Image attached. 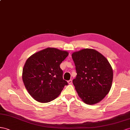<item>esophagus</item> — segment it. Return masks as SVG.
Returning a JSON list of instances; mask_svg holds the SVG:
<instances>
[{"mask_svg": "<svg viewBox=\"0 0 130 130\" xmlns=\"http://www.w3.org/2000/svg\"><path fill=\"white\" fill-rule=\"evenodd\" d=\"M68 84H69V85H71V84H72V79H70V80H69V81H68Z\"/></svg>", "mask_w": 130, "mask_h": 130, "instance_id": "1", "label": "esophagus"}]
</instances>
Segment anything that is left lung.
I'll use <instances>...</instances> for the list:
<instances>
[{
  "label": "left lung",
  "mask_w": 130,
  "mask_h": 130,
  "mask_svg": "<svg viewBox=\"0 0 130 130\" xmlns=\"http://www.w3.org/2000/svg\"><path fill=\"white\" fill-rule=\"evenodd\" d=\"M77 76L73 79L76 92L86 104L101 102L111 87L113 71L104 56L93 49H83L72 54Z\"/></svg>",
  "instance_id": "8db88e82"
}]
</instances>
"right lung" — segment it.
<instances>
[{
  "label": "right lung",
  "mask_w": 130,
  "mask_h": 130,
  "mask_svg": "<svg viewBox=\"0 0 130 130\" xmlns=\"http://www.w3.org/2000/svg\"><path fill=\"white\" fill-rule=\"evenodd\" d=\"M69 53L55 48L37 52L27 59L22 70V80L28 93L36 101L48 103L57 98L68 82L60 67Z\"/></svg>",
  "instance_id": "obj_1"
}]
</instances>
